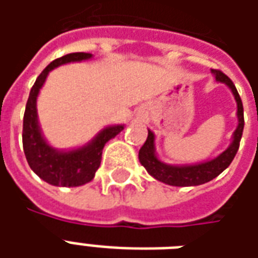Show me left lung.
<instances>
[{
    "instance_id": "1",
    "label": "left lung",
    "mask_w": 258,
    "mask_h": 258,
    "mask_svg": "<svg viewBox=\"0 0 258 258\" xmlns=\"http://www.w3.org/2000/svg\"><path fill=\"white\" fill-rule=\"evenodd\" d=\"M211 73L216 76L217 81L224 83L232 91L235 101L238 105V127L235 130L232 137V144L228 146V149L218 155L216 159L209 160V162L199 163V164H190V166H171L163 163L156 156V149H155V134L151 130H148V138L145 144L140 149L138 157H140L141 164L146 168V171L151 174L153 178H156L160 182H164L173 186H196L209 182L213 178L225 170V168L232 163L233 157L236 155L240 144V138L243 134L244 118H243V105L242 99L238 94L236 87L232 83V80L228 76L220 72V70H211Z\"/></svg>"
}]
</instances>
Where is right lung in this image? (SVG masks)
I'll list each match as a JSON object with an SVG mask.
<instances>
[{
	"instance_id": "right-lung-1",
	"label": "right lung",
	"mask_w": 258,
	"mask_h": 258,
	"mask_svg": "<svg viewBox=\"0 0 258 258\" xmlns=\"http://www.w3.org/2000/svg\"><path fill=\"white\" fill-rule=\"evenodd\" d=\"M92 58L91 53H68L62 58L55 59L42 70L37 77L26 103L23 117V151L30 168L44 179L55 186H80L94 178L96 170L101 166L102 151L107 141L114 138L123 131L124 125H110L103 128L87 145L73 151H58L48 144L42 137L37 117V96L45 83L48 73L60 64L80 62Z\"/></svg>"
}]
</instances>
